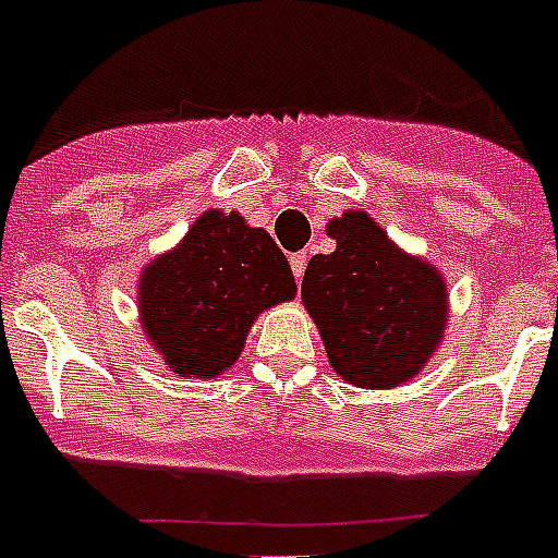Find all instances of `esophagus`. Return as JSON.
Masks as SVG:
<instances>
[{"label": "esophagus", "mask_w": 558, "mask_h": 558, "mask_svg": "<svg viewBox=\"0 0 558 558\" xmlns=\"http://www.w3.org/2000/svg\"><path fill=\"white\" fill-rule=\"evenodd\" d=\"M306 260H308L306 252H298V255L289 257V264H292V271H294V280H298V283L303 280V271H306Z\"/></svg>", "instance_id": "obj_1"}]
</instances>
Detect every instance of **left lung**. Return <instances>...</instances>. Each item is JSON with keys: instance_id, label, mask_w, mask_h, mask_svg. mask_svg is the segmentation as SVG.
<instances>
[{"instance_id": "left-lung-1", "label": "left lung", "mask_w": 558, "mask_h": 558, "mask_svg": "<svg viewBox=\"0 0 558 558\" xmlns=\"http://www.w3.org/2000/svg\"><path fill=\"white\" fill-rule=\"evenodd\" d=\"M337 243L315 255L301 298L340 380L357 388H397L423 372L442 345L448 287L425 257L400 250L363 209L326 223Z\"/></svg>"}]
</instances>
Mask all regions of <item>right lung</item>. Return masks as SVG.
I'll list each match as a JSON object with an SVG mask.
<instances>
[{
	"mask_svg": "<svg viewBox=\"0 0 558 558\" xmlns=\"http://www.w3.org/2000/svg\"><path fill=\"white\" fill-rule=\"evenodd\" d=\"M287 255L241 213L207 209L178 246L138 275V323L167 372L215 380L235 366L252 323L266 308L294 301Z\"/></svg>",
	"mask_w": 558,
	"mask_h": 558,
	"instance_id": "obj_1",
	"label": "right lung"
}]
</instances>
